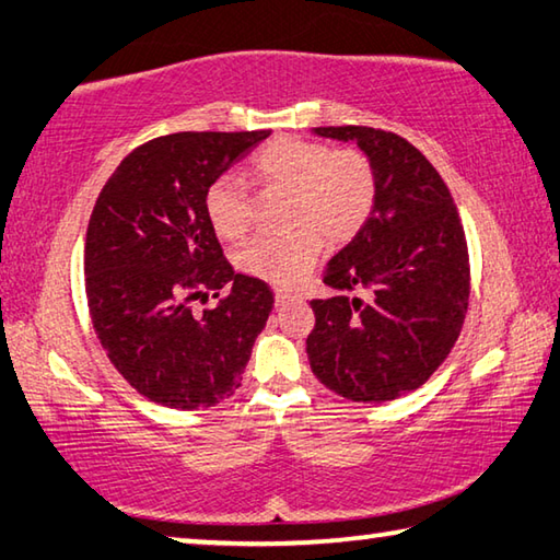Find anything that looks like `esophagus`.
<instances>
[{
  "label": "esophagus",
  "mask_w": 560,
  "mask_h": 560,
  "mask_svg": "<svg viewBox=\"0 0 560 560\" xmlns=\"http://www.w3.org/2000/svg\"><path fill=\"white\" fill-rule=\"evenodd\" d=\"M273 299H277V306H287L289 301H299L301 296H299V293H293V291H287V289H277V291H273Z\"/></svg>",
  "instance_id": "obj_1"
}]
</instances>
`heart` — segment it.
<instances>
[{"mask_svg":"<svg viewBox=\"0 0 560 560\" xmlns=\"http://www.w3.org/2000/svg\"><path fill=\"white\" fill-rule=\"evenodd\" d=\"M252 175L264 185L289 189V220L296 230L281 236L259 234L240 252V267L271 283H293L330 244L353 240L375 202L371 160L358 150H330L303 138H273L252 158ZM214 232L236 240L249 224V202L240 177H217L205 195Z\"/></svg>","mask_w":560,"mask_h":560,"instance_id":"b5f03b06","label":"heart"}]
</instances>
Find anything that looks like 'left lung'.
I'll list each match as a JSON object with an SVG mask.
<instances>
[{
  "label": "left lung",
  "instance_id": "obj_1",
  "mask_svg": "<svg viewBox=\"0 0 560 560\" xmlns=\"http://www.w3.org/2000/svg\"><path fill=\"white\" fill-rule=\"evenodd\" d=\"M355 143L375 173L371 217L324 271L311 301V371L353 402L412 393L450 355L467 314L469 254L447 185L405 138L365 126L314 128Z\"/></svg>",
  "mask_w": 560,
  "mask_h": 560
}]
</instances>
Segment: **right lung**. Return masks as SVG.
<instances>
[{
	"mask_svg": "<svg viewBox=\"0 0 560 560\" xmlns=\"http://www.w3.org/2000/svg\"><path fill=\"white\" fill-rule=\"evenodd\" d=\"M271 130L173 132L122 160L86 232V296L103 350L140 395L175 410L234 395L273 293L234 273L205 195ZM226 290L223 298L221 291ZM223 298L195 315L188 301Z\"/></svg>",
	"mask_w": 560,
	"mask_h": 560,
	"instance_id": "right-lung-1",
	"label": "right lung"
}]
</instances>
